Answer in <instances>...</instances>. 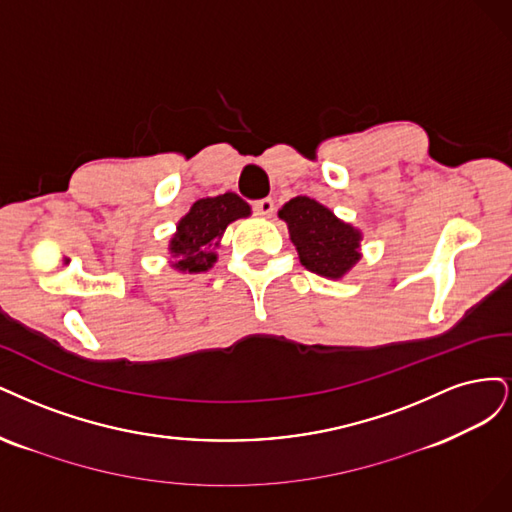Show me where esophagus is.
I'll list each match as a JSON object with an SVG mask.
<instances>
[{"label": "esophagus", "instance_id": "1", "mask_svg": "<svg viewBox=\"0 0 512 512\" xmlns=\"http://www.w3.org/2000/svg\"><path fill=\"white\" fill-rule=\"evenodd\" d=\"M255 214H259V217H272L274 212V202L270 200V197H266V200H259L255 202Z\"/></svg>", "mask_w": 512, "mask_h": 512}]
</instances>
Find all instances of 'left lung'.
Segmentation results:
<instances>
[{
    "label": "left lung",
    "mask_w": 512,
    "mask_h": 512,
    "mask_svg": "<svg viewBox=\"0 0 512 512\" xmlns=\"http://www.w3.org/2000/svg\"><path fill=\"white\" fill-rule=\"evenodd\" d=\"M278 217L287 223L289 238L306 270L340 280L361 259L364 234L312 197H293L278 210Z\"/></svg>",
    "instance_id": "left-lung-1"
}]
</instances>
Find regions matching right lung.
Masks as SVG:
<instances>
[{
	"mask_svg": "<svg viewBox=\"0 0 512 512\" xmlns=\"http://www.w3.org/2000/svg\"><path fill=\"white\" fill-rule=\"evenodd\" d=\"M251 217V206L238 193L227 191L217 197L197 200L168 242L170 268L180 274L208 272L219 255L217 249L229 223Z\"/></svg>",
	"mask_w": 512,
	"mask_h": 512,
	"instance_id": "1",
	"label": "right lung"
}]
</instances>
